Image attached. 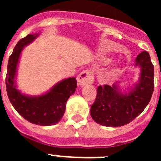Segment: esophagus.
<instances>
[{"mask_svg":"<svg viewBox=\"0 0 161 161\" xmlns=\"http://www.w3.org/2000/svg\"><path fill=\"white\" fill-rule=\"evenodd\" d=\"M94 81V76L93 72L89 69L84 70L79 74L77 76L78 85L80 86H85V85L93 84Z\"/></svg>","mask_w":161,"mask_h":161,"instance_id":"obj_1","label":"esophagus"}]
</instances>
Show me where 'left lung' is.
<instances>
[{"label": "left lung", "instance_id": "8db88e82", "mask_svg": "<svg viewBox=\"0 0 161 161\" xmlns=\"http://www.w3.org/2000/svg\"><path fill=\"white\" fill-rule=\"evenodd\" d=\"M136 65L141 68L140 79L129 93H121L115 85L98 86L90 109L91 116L97 123L113 127L124 126L144 110L154 90V66L148 52L139 54Z\"/></svg>", "mask_w": 161, "mask_h": 161}]
</instances>
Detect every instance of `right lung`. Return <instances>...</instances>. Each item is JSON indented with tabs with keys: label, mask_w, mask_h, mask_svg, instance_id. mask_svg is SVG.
Masks as SVG:
<instances>
[{
	"label": "right lung",
	"mask_w": 161,
	"mask_h": 161,
	"mask_svg": "<svg viewBox=\"0 0 161 161\" xmlns=\"http://www.w3.org/2000/svg\"><path fill=\"white\" fill-rule=\"evenodd\" d=\"M36 37V35H28L17 43L8 59L5 85L8 99L20 115L34 124L50 126L56 124L62 119L67 101L75 93L77 81L75 77L68 78L57 84L47 93L36 97L22 94L16 89L14 77L20 54L24 47Z\"/></svg>",
	"instance_id": "1"
}]
</instances>
